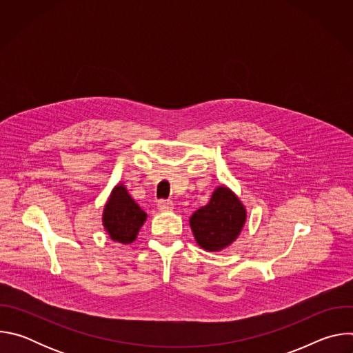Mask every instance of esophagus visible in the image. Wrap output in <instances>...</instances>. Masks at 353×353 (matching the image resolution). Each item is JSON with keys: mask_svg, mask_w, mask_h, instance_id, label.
<instances>
[{"mask_svg": "<svg viewBox=\"0 0 353 353\" xmlns=\"http://www.w3.org/2000/svg\"><path fill=\"white\" fill-rule=\"evenodd\" d=\"M158 210L161 212H168V211H172L173 210V203L170 199H161L158 203Z\"/></svg>", "mask_w": 353, "mask_h": 353, "instance_id": "obj_1", "label": "esophagus"}]
</instances>
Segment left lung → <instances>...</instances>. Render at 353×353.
Listing matches in <instances>:
<instances>
[{
    "label": "left lung",
    "instance_id": "1",
    "mask_svg": "<svg viewBox=\"0 0 353 353\" xmlns=\"http://www.w3.org/2000/svg\"><path fill=\"white\" fill-rule=\"evenodd\" d=\"M247 212L241 201L228 187H218L205 207L190 218L195 241L207 251H221L230 245L245 223Z\"/></svg>",
    "mask_w": 353,
    "mask_h": 353
}]
</instances>
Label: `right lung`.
Returning a JSON list of instances; mask_svg holds the SVG:
<instances>
[{"mask_svg": "<svg viewBox=\"0 0 353 353\" xmlns=\"http://www.w3.org/2000/svg\"><path fill=\"white\" fill-rule=\"evenodd\" d=\"M146 221V214L131 198L123 184H117L103 210V226L110 239L123 244H130Z\"/></svg>", "mask_w": 353, "mask_h": 353, "instance_id": "obj_1", "label": "right lung"}]
</instances>
